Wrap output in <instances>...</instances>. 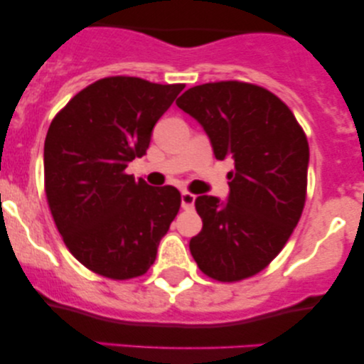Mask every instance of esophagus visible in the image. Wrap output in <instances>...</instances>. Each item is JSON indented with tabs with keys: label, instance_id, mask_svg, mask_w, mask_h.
Instances as JSON below:
<instances>
[{
	"label": "esophagus",
	"instance_id": "34e87169",
	"mask_svg": "<svg viewBox=\"0 0 364 364\" xmlns=\"http://www.w3.org/2000/svg\"><path fill=\"white\" fill-rule=\"evenodd\" d=\"M195 205V195L190 193V191H183L181 193V207L185 210H191Z\"/></svg>",
	"mask_w": 364,
	"mask_h": 364
}]
</instances>
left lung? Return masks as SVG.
I'll return each instance as SVG.
<instances>
[{
  "label": "left lung",
  "mask_w": 364,
  "mask_h": 364,
  "mask_svg": "<svg viewBox=\"0 0 364 364\" xmlns=\"http://www.w3.org/2000/svg\"><path fill=\"white\" fill-rule=\"evenodd\" d=\"M176 104L202 124L215 159L235 162L225 202L210 195L195 200L203 228L190 240V252L215 281L252 277L281 253L301 217L306 135L277 95L253 83H203Z\"/></svg>",
  "instance_id": "left-lung-1"
}]
</instances>
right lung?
<instances>
[{"label": "right lung", "instance_id": "add662e5", "mask_svg": "<svg viewBox=\"0 0 364 364\" xmlns=\"http://www.w3.org/2000/svg\"><path fill=\"white\" fill-rule=\"evenodd\" d=\"M183 89L107 77L54 116L44 141L46 196L66 248L92 272L127 281L156 262L181 195L124 169L147 152L154 127Z\"/></svg>", "mask_w": 364, "mask_h": 364}]
</instances>
